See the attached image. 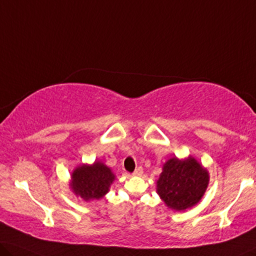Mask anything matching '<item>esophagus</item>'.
<instances>
[{
	"label": "esophagus",
	"instance_id": "1",
	"mask_svg": "<svg viewBox=\"0 0 256 256\" xmlns=\"http://www.w3.org/2000/svg\"><path fill=\"white\" fill-rule=\"evenodd\" d=\"M142 172H144L142 166H138V168H136V169L134 170V172H133V174H134V176H140V174H142Z\"/></svg>",
	"mask_w": 256,
	"mask_h": 256
}]
</instances>
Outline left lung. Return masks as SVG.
I'll return each mask as SVG.
<instances>
[{"label":"left lung","mask_w":256,"mask_h":256,"mask_svg":"<svg viewBox=\"0 0 256 256\" xmlns=\"http://www.w3.org/2000/svg\"><path fill=\"white\" fill-rule=\"evenodd\" d=\"M208 171L190 158L180 161L174 158L163 166L158 180V193L174 210H185L199 202L207 188Z\"/></svg>","instance_id":"obj_1"}]
</instances>
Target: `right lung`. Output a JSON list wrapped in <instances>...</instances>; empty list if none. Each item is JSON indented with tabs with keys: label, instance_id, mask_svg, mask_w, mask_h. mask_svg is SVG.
Here are the masks:
<instances>
[{
	"label": "right lung",
	"instance_id": "1",
	"mask_svg": "<svg viewBox=\"0 0 256 256\" xmlns=\"http://www.w3.org/2000/svg\"><path fill=\"white\" fill-rule=\"evenodd\" d=\"M115 176L104 163L95 162L93 166H82L72 174L71 188L84 200L101 199L108 192Z\"/></svg>",
	"mask_w": 256,
	"mask_h": 256
}]
</instances>
